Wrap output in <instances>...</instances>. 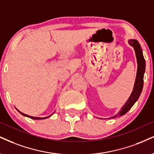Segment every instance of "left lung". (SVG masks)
I'll use <instances>...</instances> for the list:
<instances>
[{
  "label": "left lung",
  "instance_id": "left-lung-1",
  "mask_svg": "<svg viewBox=\"0 0 154 154\" xmlns=\"http://www.w3.org/2000/svg\"><path fill=\"white\" fill-rule=\"evenodd\" d=\"M128 44L134 49L137 59L138 69H137L136 81H135L132 93H131L126 103H125V105L122 107L121 110L116 116H112L110 118H114L117 116H122L126 113L128 111L133 107L135 103L138 100V97H139L142 92L143 86V75L146 69V61L144 59L141 47H140V44L138 43V41L136 39H130L128 41Z\"/></svg>",
  "mask_w": 154,
  "mask_h": 154
}]
</instances>
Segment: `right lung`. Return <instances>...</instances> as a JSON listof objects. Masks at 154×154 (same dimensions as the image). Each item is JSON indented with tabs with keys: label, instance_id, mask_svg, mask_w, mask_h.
I'll list each match as a JSON object with an SVG mask.
<instances>
[{
	"label": "right lung",
	"instance_id": "right-lung-1",
	"mask_svg": "<svg viewBox=\"0 0 154 154\" xmlns=\"http://www.w3.org/2000/svg\"><path fill=\"white\" fill-rule=\"evenodd\" d=\"M18 112H20V113H21L22 116H26V117H28V118H31V119H34V120H43V119H46V118H49L50 116H52V114L51 115V116H48V117H45V118H38V117H33V116H29V115H26V114H24V113H23V112H20L19 110H17Z\"/></svg>",
	"mask_w": 154,
	"mask_h": 154
}]
</instances>
